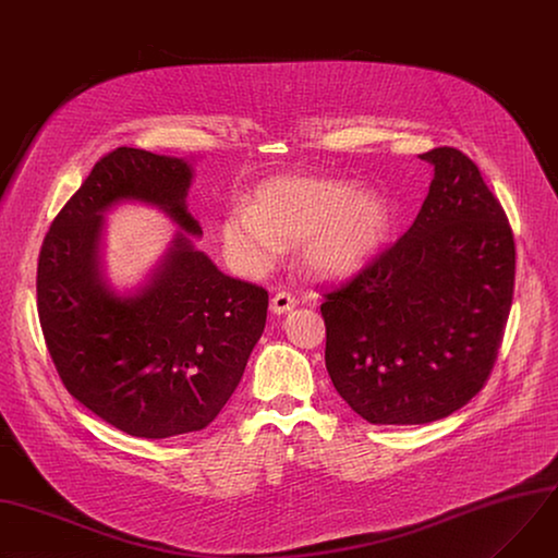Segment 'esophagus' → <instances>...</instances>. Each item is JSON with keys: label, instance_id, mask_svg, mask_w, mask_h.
<instances>
[{"label": "esophagus", "instance_id": "obj_1", "mask_svg": "<svg viewBox=\"0 0 558 558\" xmlns=\"http://www.w3.org/2000/svg\"><path fill=\"white\" fill-rule=\"evenodd\" d=\"M271 312L276 316H282V314H289L293 307H295V298L289 293V291H278L274 298H271Z\"/></svg>", "mask_w": 558, "mask_h": 558}]
</instances>
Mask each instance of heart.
<instances>
[{
    "mask_svg": "<svg viewBox=\"0 0 558 558\" xmlns=\"http://www.w3.org/2000/svg\"><path fill=\"white\" fill-rule=\"evenodd\" d=\"M387 199L365 186L314 175H274L248 207H233L220 227L225 256L248 278L265 276L295 242L300 263L320 280H342L372 263L389 235Z\"/></svg>",
    "mask_w": 558,
    "mask_h": 558,
    "instance_id": "heart-1",
    "label": "heart"
}]
</instances>
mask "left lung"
I'll list each match as a JSON object with an SVG mask.
<instances>
[{
	"label": "left lung",
	"instance_id": "left-lung-1",
	"mask_svg": "<svg viewBox=\"0 0 558 558\" xmlns=\"http://www.w3.org/2000/svg\"><path fill=\"white\" fill-rule=\"evenodd\" d=\"M434 167L423 207L391 248L325 295V363L372 425H423L485 385L514 293V235L478 167L459 148Z\"/></svg>",
	"mask_w": 558,
	"mask_h": 558
}]
</instances>
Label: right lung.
I'll use <instances>...</instances> for the list:
<instances>
[{"mask_svg": "<svg viewBox=\"0 0 558 558\" xmlns=\"http://www.w3.org/2000/svg\"><path fill=\"white\" fill-rule=\"evenodd\" d=\"M193 162L120 146L99 160L50 225L37 312L56 369L86 410L137 438L205 429L235 391L267 323L263 287L225 276L189 214ZM120 204L162 210L180 229L131 290L104 274V216Z\"/></svg>", "mask_w": 558, "mask_h": 558, "instance_id": "right-lung-1", "label": "right lung"}]
</instances>
